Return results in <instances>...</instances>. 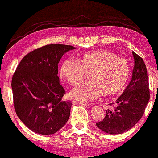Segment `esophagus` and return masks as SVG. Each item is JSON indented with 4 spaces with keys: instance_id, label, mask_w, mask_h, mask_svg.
Returning a JSON list of instances; mask_svg holds the SVG:
<instances>
[{
    "instance_id": "esophagus-1",
    "label": "esophagus",
    "mask_w": 158,
    "mask_h": 158,
    "mask_svg": "<svg viewBox=\"0 0 158 158\" xmlns=\"http://www.w3.org/2000/svg\"><path fill=\"white\" fill-rule=\"evenodd\" d=\"M73 103L74 105H82V106H88V103H80V102H77V101H73L72 102Z\"/></svg>"
}]
</instances>
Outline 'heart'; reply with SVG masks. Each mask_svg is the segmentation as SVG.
Segmentation results:
<instances>
[{"instance_id": "heart-1", "label": "heart", "mask_w": 158, "mask_h": 158, "mask_svg": "<svg viewBox=\"0 0 158 158\" xmlns=\"http://www.w3.org/2000/svg\"><path fill=\"white\" fill-rule=\"evenodd\" d=\"M131 65L125 58L110 50L98 49L79 57V62L67 58L60 64L59 75L72 85H79L90 73L91 82L82 83L71 91L70 97L81 102L120 93L131 76Z\"/></svg>"}]
</instances>
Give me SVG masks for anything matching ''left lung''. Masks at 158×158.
<instances>
[{"label":"left lung","instance_id":"left-lung-1","mask_svg":"<svg viewBox=\"0 0 158 158\" xmlns=\"http://www.w3.org/2000/svg\"><path fill=\"white\" fill-rule=\"evenodd\" d=\"M134 67L131 82L116 100L112 110H106V116L96 125L109 134H120L131 129L143 117L150 99L147 69L144 60L133 52Z\"/></svg>","mask_w":158,"mask_h":158}]
</instances>
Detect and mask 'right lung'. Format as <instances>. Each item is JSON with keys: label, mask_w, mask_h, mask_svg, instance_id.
<instances>
[{"label": "right lung", "mask_w": 158, "mask_h": 158, "mask_svg": "<svg viewBox=\"0 0 158 158\" xmlns=\"http://www.w3.org/2000/svg\"><path fill=\"white\" fill-rule=\"evenodd\" d=\"M72 46L50 44L26 55L12 79L13 104L24 124L42 135L58 132L68 121L72 103L62 100L58 64Z\"/></svg>", "instance_id": "right-lung-1"}]
</instances>
